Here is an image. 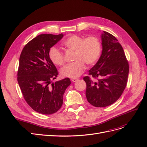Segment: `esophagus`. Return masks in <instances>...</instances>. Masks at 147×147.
<instances>
[{"label": "esophagus", "instance_id": "34e87169", "mask_svg": "<svg viewBox=\"0 0 147 147\" xmlns=\"http://www.w3.org/2000/svg\"><path fill=\"white\" fill-rule=\"evenodd\" d=\"M78 80V78H72V79H71V80H72V82H76Z\"/></svg>", "mask_w": 147, "mask_h": 147}]
</instances>
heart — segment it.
<instances>
[{
    "instance_id": "heart-1",
    "label": "heart",
    "mask_w": 147,
    "mask_h": 147,
    "mask_svg": "<svg viewBox=\"0 0 147 147\" xmlns=\"http://www.w3.org/2000/svg\"><path fill=\"white\" fill-rule=\"evenodd\" d=\"M64 45L69 50L75 51L74 63L64 66L61 69L63 77L76 78L80 76L85 69V64L92 65L98 61L101 53V43L98 37L90 36L84 38L78 35H71L63 42ZM49 58L57 65L64 64L63 53L55 47L50 48Z\"/></svg>"
}]
</instances>
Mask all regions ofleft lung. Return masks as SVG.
Wrapping results in <instances>:
<instances>
[{"instance_id": "1", "label": "left lung", "mask_w": 147, "mask_h": 147, "mask_svg": "<svg viewBox=\"0 0 147 147\" xmlns=\"http://www.w3.org/2000/svg\"><path fill=\"white\" fill-rule=\"evenodd\" d=\"M102 51L97 63L89 70L86 97L89 103L96 107L113 104L121 96L126 86L129 64L122 46L113 35L104 31L101 34Z\"/></svg>"}]
</instances>
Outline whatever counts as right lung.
<instances>
[{
    "instance_id": "1",
    "label": "right lung",
    "mask_w": 147,
    "mask_h": 147,
    "mask_svg": "<svg viewBox=\"0 0 147 147\" xmlns=\"http://www.w3.org/2000/svg\"><path fill=\"white\" fill-rule=\"evenodd\" d=\"M64 35L40 34L28 42L22 50L18 70V82L28 104L35 112L55 113L61 107L63 95L71 83L69 78L53 83L58 72L48 51Z\"/></svg>"
}]
</instances>
